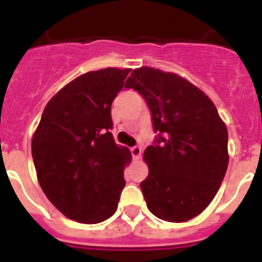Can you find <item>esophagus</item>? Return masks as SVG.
I'll use <instances>...</instances> for the list:
<instances>
[{
    "mask_svg": "<svg viewBox=\"0 0 262 262\" xmlns=\"http://www.w3.org/2000/svg\"><path fill=\"white\" fill-rule=\"evenodd\" d=\"M131 154H133V159L134 160H139L141 159V154H142V149L139 146H133L131 147Z\"/></svg>",
    "mask_w": 262,
    "mask_h": 262,
    "instance_id": "1",
    "label": "esophagus"
}]
</instances>
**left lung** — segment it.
Segmentation results:
<instances>
[{
	"mask_svg": "<svg viewBox=\"0 0 262 262\" xmlns=\"http://www.w3.org/2000/svg\"><path fill=\"white\" fill-rule=\"evenodd\" d=\"M125 87L145 98L157 133L143 154L149 164L141 182L146 205L161 220L187 222L212 202L224 179L226 124L208 95L176 74L142 67Z\"/></svg>",
	"mask_w": 262,
	"mask_h": 262,
	"instance_id": "8db88e82",
	"label": "left lung"
}]
</instances>
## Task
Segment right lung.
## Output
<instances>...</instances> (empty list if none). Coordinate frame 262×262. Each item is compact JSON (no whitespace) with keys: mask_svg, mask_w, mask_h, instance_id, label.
Wrapping results in <instances>:
<instances>
[{"mask_svg":"<svg viewBox=\"0 0 262 262\" xmlns=\"http://www.w3.org/2000/svg\"><path fill=\"white\" fill-rule=\"evenodd\" d=\"M129 72L80 75L49 101L32 137L40 187L71 220L97 224L116 212L131 153L113 139L111 106Z\"/></svg>","mask_w":262,"mask_h":262,"instance_id":"right-lung-1","label":"right lung"}]
</instances>
